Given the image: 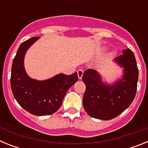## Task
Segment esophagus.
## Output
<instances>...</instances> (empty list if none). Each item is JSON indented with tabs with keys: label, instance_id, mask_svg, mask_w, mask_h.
Returning <instances> with one entry per match:
<instances>
[{
	"label": "esophagus",
	"instance_id": "esophagus-1",
	"mask_svg": "<svg viewBox=\"0 0 148 148\" xmlns=\"http://www.w3.org/2000/svg\"><path fill=\"white\" fill-rule=\"evenodd\" d=\"M77 73H78V76L79 79H82V76H83V74H84V71L82 70H78L77 71Z\"/></svg>",
	"mask_w": 148,
	"mask_h": 148
}]
</instances>
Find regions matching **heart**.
<instances>
[{
  "instance_id": "heart-1",
  "label": "heart",
  "mask_w": 148,
  "mask_h": 148,
  "mask_svg": "<svg viewBox=\"0 0 148 148\" xmlns=\"http://www.w3.org/2000/svg\"><path fill=\"white\" fill-rule=\"evenodd\" d=\"M107 49H108V47H102V48H101V52H105V51L107 50ZM111 55H112V56H115V55H116V53H111Z\"/></svg>"
}]
</instances>
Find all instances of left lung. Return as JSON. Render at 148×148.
Listing matches in <instances>:
<instances>
[{"label": "left lung", "instance_id": "1", "mask_svg": "<svg viewBox=\"0 0 148 148\" xmlns=\"http://www.w3.org/2000/svg\"><path fill=\"white\" fill-rule=\"evenodd\" d=\"M123 55L114 58L122 73L110 84L103 81L99 72L88 69L82 80L86 85L83 106L92 118L110 120L125 110L133 102L136 93L138 70L135 56L130 49L122 50Z\"/></svg>", "mask_w": 148, "mask_h": 148}]
</instances>
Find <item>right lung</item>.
I'll list each match as a JSON object with an SVG mask.
<instances>
[{
    "instance_id": "right-lung-1",
    "label": "right lung",
    "mask_w": 148,
    "mask_h": 148,
    "mask_svg": "<svg viewBox=\"0 0 148 148\" xmlns=\"http://www.w3.org/2000/svg\"><path fill=\"white\" fill-rule=\"evenodd\" d=\"M40 37L31 38L22 43L13 59L11 87L18 103L35 116H47L56 113L61 107L68 90L76 82L78 74L59 73L46 80L30 78L24 67V58L29 48Z\"/></svg>"
}]
</instances>
